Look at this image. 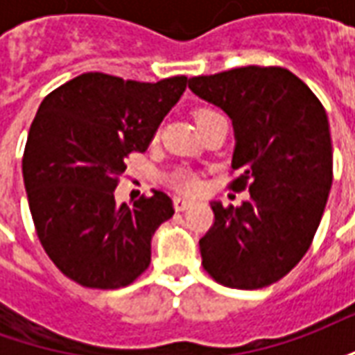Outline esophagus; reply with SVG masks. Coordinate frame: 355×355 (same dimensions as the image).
Wrapping results in <instances>:
<instances>
[{
    "instance_id": "esophagus-1",
    "label": "esophagus",
    "mask_w": 355,
    "mask_h": 355,
    "mask_svg": "<svg viewBox=\"0 0 355 355\" xmlns=\"http://www.w3.org/2000/svg\"><path fill=\"white\" fill-rule=\"evenodd\" d=\"M173 203H175V209H177V211H186V209L192 207V201L184 200V198H175Z\"/></svg>"
}]
</instances>
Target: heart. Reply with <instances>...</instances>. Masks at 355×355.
<instances>
[{"label":"heart","mask_w":355,"mask_h":355,"mask_svg":"<svg viewBox=\"0 0 355 355\" xmlns=\"http://www.w3.org/2000/svg\"><path fill=\"white\" fill-rule=\"evenodd\" d=\"M216 116H220L216 110L200 108L198 110V114H196V121H198V125H200L203 123V121L211 119V117H216ZM173 184H175L177 190L186 193H196L198 190H200V186H201L198 177H193L192 173H188V171H180V173H177V175L173 177Z\"/></svg>","instance_id":"b5f03b06"}]
</instances>
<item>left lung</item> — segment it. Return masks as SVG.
Wrapping results in <instances>:
<instances>
[{
	"label": "left lung",
	"instance_id": "obj_1",
	"mask_svg": "<svg viewBox=\"0 0 355 355\" xmlns=\"http://www.w3.org/2000/svg\"><path fill=\"white\" fill-rule=\"evenodd\" d=\"M232 119L234 192L239 207L213 201L215 223L200 239L201 264L232 289L279 282L312 245L333 184L325 108L304 81L279 66H243L188 80Z\"/></svg>",
	"mask_w": 355,
	"mask_h": 355
}]
</instances>
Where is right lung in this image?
Here are the masks:
<instances>
[{"label": "right lung", "mask_w": 355, "mask_h": 355, "mask_svg": "<svg viewBox=\"0 0 355 355\" xmlns=\"http://www.w3.org/2000/svg\"><path fill=\"white\" fill-rule=\"evenodd\" d=\"M188 78L157 83L81 73L49 93L28 132L22 177L37 238L55 266L91 289L132 283L152 236L175 215L167 193L117 205L127 157L144 152Z\"/></svg>", "instance_id": "obj_1"}]
</instances>
